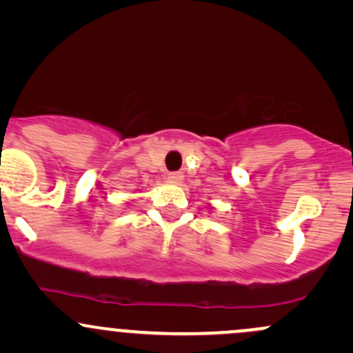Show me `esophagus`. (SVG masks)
Returning a JSON list of instances; mask_svg holds the SVG:
<instances>
[{
	"label": "esophagus",
	"mask_w": 353,
	"mask_h": 353,
	"mask_svg": "<svg viewBox=\"0 0 353 353\" xmlns=\"http://www.w3.org/2000/svg\"><path fill=\"white\" fill-rule=\"evenodd\" d=\"M168 181L172 182V184H181L184 181V174L182 172H169L168 174Z\"/></svg>",
	"instance_id": "obj_1"
}]
</instances>
